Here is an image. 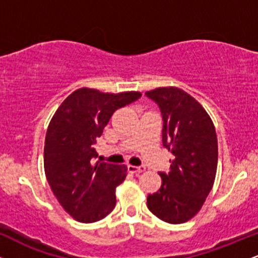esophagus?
<instances>
[{
  "mask_svg": "<svg viewBox=\"0 0 258 258\" xmlns=\"http://www.w3.org/2000/svg\"><path fill=\"white\" fill-rule=\"evenodd\" d=\"M127 168H128V171L131 173H142L146 171V167L144 166H133V165H128Z\"/></svg>",
  "mask_w": 258,
  "mask_h": 258,
  "instance_id": "obj_1",
  "label": "esophagus"
}]
</instances>
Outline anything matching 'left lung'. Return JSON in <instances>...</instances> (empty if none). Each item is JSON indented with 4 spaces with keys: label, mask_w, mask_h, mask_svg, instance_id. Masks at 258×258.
<instances>
[{
    "label": "left lung",
    "mask_w": 258,
    "mask_h": 258,
    "mask_svg": "<svg viewBox=\"0 0 258 258\" xmlns=\"http://www.w3.org/2000/svg\"><path fill=\"white\" fill-rule=\"evenodd\" d=\"M162 114V144L173 154L170 172H160L161 186L148 195L147 206L171 224L191 220L211 191L217 171L216 130L204 106L190 94L168 86L146 92Z\"/></svg>",
    "instance_id": "obj_1"
}]
</instances>
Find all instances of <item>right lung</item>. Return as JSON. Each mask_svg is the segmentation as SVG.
Segmentation results:
<instances>
[{"instance_id":"right-lung-1","label":"right lung","mask_w":258,"mask_h":258,"mask_svg":"<svg viewBox=\"0 0 258 258\" xmlns=\"http://www.w3.org/2000/svg\"><path fill=\"white\" fill-rule=\"evenodd\" d=\"M141 92L104 93L82 87L59 105L44 138L46 178L61 207L74 220L92 223L116 204L115 190L127 174L125 165L97 161V139L116 109L141 98Z\"/></svg>"}]
</instances>
